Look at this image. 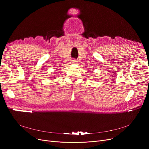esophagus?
Wrapping results in <instances>:
<instances>
[{
    "mask_svg": "<svg viewBox=\"0 0 149 149\" xmlns=\"http://www.w3.org/2000/svg\"><path fill=\"white\" fill-rule=\"evenodd\" d=\"M72 62V63H76L77 61H76V60H73Z\"/></svg>",
    "mask_w": 149,
    "mask_h": 149,
    "instance_id": "34e87169",
    "label": "esophagus"
}]
</instances>
